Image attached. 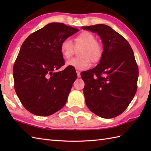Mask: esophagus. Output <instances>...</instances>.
Segmentation results:
<instances>
[{
  "label": "esophagus",
  "instance_id": "obj_1",
  "mask_svg": "<svg viewBox=\"0 0 151 151\" xmlns=\"http://www.w3.org/2000/svg\"><path fill=\"white\" fill-rule=\"evenodd\" d=\"M76 74H77V76L78 78L81 77V72L78 71V70H76Z\"/></svg>",
  "mask_w": 151,
  "mask_h": 151
}]
</instances>
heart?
<instances>
[{
	"label": "heart",
	"instance_id": "heart-1",
	"mask_svg": "<svg viewBox=\"0 0 151 151\" xmlns=\"http://www.w3.org/2000/svg\"><path fill=\"white\" fill-rule=\"evenodd\" d=\"M75 46L69 39L64 40L60 44V52L65 59H69L75 52L76 48L81 47L78 51L80 57L75 58L66 62L67 67L76 69L86 70L91 67V61L97 62L101 59L103 49L101 45L96 41L95 36L87 31L82 32L75 39Z\"/></svg>",
	"mask_w": 151,
	"mask_h": 151
}]
</instances>
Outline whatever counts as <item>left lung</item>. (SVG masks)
<instances>
[{
	"label": "left lung",
	"instance_id": "8db88e82",
	"mask_svg": "<svg viewBox=\"0 0 151 151\" xmlns=\"http://www.w3.org/2000/svg\"><path fill=\"white\" fill-rule=\"evenodd\" d=\"M81 28L97 33L103 45L98 65L81 73L86 104L98 116L114 118L126 110L137 91L139 72L134 52L110 27L99 24Z\"/></svg>",
	"mask_w": 151,
	"mask_h": 151
}]
</instances>
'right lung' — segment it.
<instances>
[{"label": "right lung", "instance_id": "obj_1", "mask_svg": "<svg viewBox=\"0 0 151 151\" xmlns=\"http://www.w3.org/2000/svg\"><path fill=\"white\" fill-rule=\"evenodd\" d=\"M78 32L63 23L51 22L30 34L21 45L13 69L16 94L23 106L37 116H49L65 104L77 77L65 63L60 44Z\"/></svg>", "mask_w": 151, "mask_h": 151}]
</instances>
